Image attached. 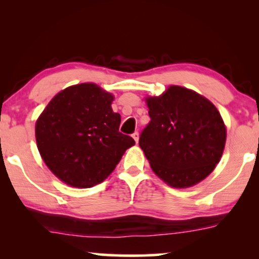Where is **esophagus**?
<instances>
[{
	"mask_svg": "<svg viewBox=\"0 0 259 259\" xmlns=\"http://www.w3.org/2000/svg\"><path fill=\"white\" fill-rule=\"evenodd\" d=\"M132 137H133V139L136 140V143L138 144V141H139V133H138V132H134V133L132 134Z\"/></svg>",
	"mask_w": 259,
	"mask_h": 259,
	"instance_id": "obj_1",
	"label": "esophagus"
}]
</instances>
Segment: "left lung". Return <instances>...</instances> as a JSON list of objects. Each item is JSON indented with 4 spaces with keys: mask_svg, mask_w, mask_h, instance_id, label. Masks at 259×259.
Wrapping results in <instances>:
<instances>
[{
    "mask_svg": "<svg viewBox=\"0 0 259 259\" xmlns=\"http://www.w3.org/2000/svg\"><path fill=\"white\" fill-rule=\"evenodd\" d=\"M146 102L151 121L140 133L139 146L153 172L179 189L206 178L221 160L226 139L214 105L179 86Z\"/></svg>",
    "mask_w": 259,
    "mask_h": 259,
    "instance_id": "obj_1",
    "label": "left lung"
}]
</instances>
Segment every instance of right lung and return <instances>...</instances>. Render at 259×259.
Masks as SVG:
<instances>
[{"instance_id":"obj_1","label":"right lung","mask_w":259,"mask_h":259,"mask_svg":"<svg viewBox=\"0 0 259 259\" xmlns=\"http://www.w3.org/2000/svg\"><path fill=\"white\" fill-rule=\"evenodd\" d=\"M113 95L94 83L66 88L35 125L38 152L48 168L74 187H92L111 175L136 141L119 132Z\"/></svg>"}]
</instances>
